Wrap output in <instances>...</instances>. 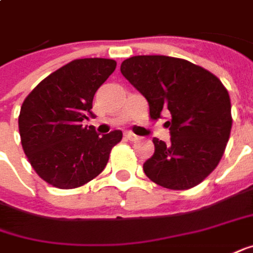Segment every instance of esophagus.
I'll return each mask as SVG.
<instances>
[{
    "mask_svg": "<svg viewBox=\"0 0 253 253\" xmlns=\"http://www.w3.org/2000/svg\"><path fill=\"white\" fill-rule=\"evenodd\" d=\"M125 137H126L127 140H130V141H137V140H138V135L133 134L131 131H126V133H125Z\"/></svg>",
    "mask_w": 253,
    "mask_h": 253,
    "instance_id": "1",
    "label": "esophagus"
}]
</instances>
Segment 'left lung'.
I'll list each match as a JSON object with an SVG mask.
<instances>
[{
	"instance_id": "left-lung-1",
	"label": "left lung",
	"mask_w": 253,
	"mask_h": 253,
	"mask_svg": "<svg viewBox=\"0 0 253 253\" xmlns=\"http://www.w3.org/2000/svg\"><path fill=\"white\" fill-rule=\"evenodd\" d=\"M120 71L143 95L151 119L170 115V143L153 138L155 151L144 173L157 185L185 190L205 180L218 165L230 138L232 118L221 81L183 58L134 56Z\"/></svg>"
}]
</instances>
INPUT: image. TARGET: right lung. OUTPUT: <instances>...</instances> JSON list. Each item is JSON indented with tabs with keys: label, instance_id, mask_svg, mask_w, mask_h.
Masks as SVG:
<instances>
[{
	"label": "right lung",
	"instance_id": "1",
	"mask_svg": "<svg viewBox=\"0 0 253 253\" xmlns=\"http://www.w3.org/2000/svg\"><path fill=\"white\" fill-rule=\"evenodd\" d=\"M110 58H80L46 77L23 100L19 134L23 151L43 180L74 189L105 169L122 131L99 135L84 126L92 113L95 92L115 71Z\"/></svg>",
	"mask_w": 253,
	"mask_h": 253
}]
</instances>
